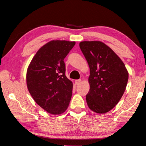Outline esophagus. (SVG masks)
<instances>
[{
	"mask_svg": "<svg viewBox=\"0 0 146 146\" xmlns=\"http://www.w3.org/2000/svg\"><path fill=\"white\" fill-rule=\"evenodd\" d=\"M81 82V79H78V80H75V84L76 85H78Z\"/></svg>",
	"mask_w": 146,
	"mask_h": 146,
	"instance_id": "esophagus-1",
	"label": "esophagus"
}]
</instances>
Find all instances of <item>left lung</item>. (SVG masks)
<instances>
[{
    "mask_svg": "<svg viewBox=\"0 0 146 146\" xmlns=\"http://www.w3.org/2000/svg\"><path fill=\"white\" fill-rule=\"evenodd\" d=\"M80 48L90 69V89L86 95L93 111L106 113L119 102L126 88L128 72L111 49L100 41H84Z\"/></svg>",
    "mask_w": 146,
    "mask_h": 146,
    "instance_id": "obj_1",
    "label": "left lung"
}]
</instances>
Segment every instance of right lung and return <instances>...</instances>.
I'll return each instance as SVG.
<instances>
[{
  "label": "right lung",
  "mask_w": 146,
  "mask_h": 146,
  "mask_svg": "<svg viewBox=\"0 0 146 146\" xmlns=\"http://www.w3.org/2000/svg\"><path fill=\"white\" fill-rule=\"evenodd\" d=\"M75 44V42L50 41L36 52L27 71L29 93L51 114H61L70 104L73 83L66 76L64 59Z\"/></svg>",
  "instance_id": "add662e5"
}]
</instances>
